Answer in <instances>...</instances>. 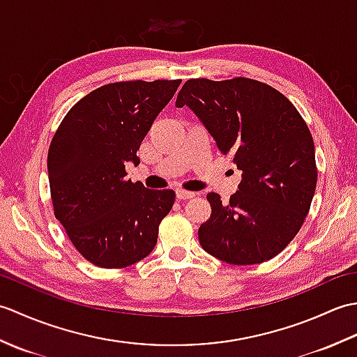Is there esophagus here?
I'll use <instances>...</instances> for the list:
<instances>
[{"instance_id": "obj_1", "label": "esophagus", "mask_w": 357, "mask_h": 357, "mask_svg": "<svg viewBox=\"0 0 357 357\" xmlns=\"http://www.w3.org/2000/svg\"><path fill=\"white\" fill-rule=\"evenodd\" d=\"M176 198L178 199H192V198H195V193L187 192V190H176Z\"/></svg>"}]
</instances>
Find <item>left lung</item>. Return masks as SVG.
Returning a JSON list of instances; mask_svg holds the SVG:
<instances>
[{"mask_svg": "<svg viewBox=\"0 0 357 357\" xmlns=\"http://www.w3.org/2000/svg\"><path fill=\"white\" fill-rule=\"evenodd\" d=\"M184 105L242 172L229 204L207 195L211 215L198 230L202 248L233 265L271 259L301 230L316 190L305 121L276 89L248 78L188 79L176 98V107Z\"/></svg>", "mask_w": 357, "mask_h": 357, "instance_id": "obj_1", "label": "left lung"}]
</instances>
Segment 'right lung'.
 <instances>
[{"instance_id":"add662e5","label":"right lung","mask_w":357,"mask_h":357,"mask_svg":"<svg viewBox=\"0 0 357 357\" xmlns=\"http://www.w3.org/2000/svg\"><path fill=\"white\" fill-rule=\"evenodd\" d=\"M181 79L123 81L79 100L53 136L47 156L55 218L75 248L101 268H124L151 253L173 190L126 179L136 151Z\"/></svg>"}]
</instances>
